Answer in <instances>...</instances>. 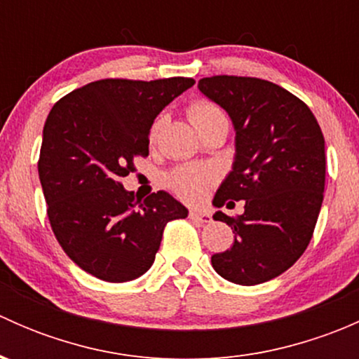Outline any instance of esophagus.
<instances>
[{
	"label": "esophagus",
	"instance_id": "1",
	"mask_svg": "<svg viewBox=\"0 0 359 359\" xmlns=\"http://www.w3.org/2000/svg\"><path fill=\"white\" fill-rule=\"evenodd\" d=\"M189 219L194 220V222H198V224H210V222H212V217H210L208 213L198 212V210H191Z\"/></svg>",
	"mask_w": 359,
	"mask_h": 359
}]
</instances>
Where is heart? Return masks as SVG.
I'll list each match as a JSON object with an SVG mask.
<instances>
[{"label":"heart","mask_w":359,"mask_h":359,"mask_svg":"<svg viewBox=\"0 0 359 359\" xmlns=\"http://www.w3.org/2000/svg\"><path fill=\"white\" fill-rule=\"evenodd\" d=\"M187 116H189L191 123L196 126L200 133L205 132L208 126L215 125V123L227 121L226 112L220 109L215 102L206 99L193 100L187 107ZM163 121H165V116H158L154 119L149 130L151 140L158 137ZM217 179H219V172L213 166L187 165L170 172L168 177H166V186L180 200L187 203H200L205 200L208 191L215 186Z\"/></svg>","instance_id":"heart-1"}]
</instances>
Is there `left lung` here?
Listing matches in <instances>:
<instances>
[{"label": "left lung", "mask_w": 359, "mask_h": 359, "mask_svg": "<svg viewBox=\"0 0 359 359\" xmlns=\"http://www.w3.org/2000/svg\"><path fill=\"white\" fill-rule=\"evenodd\" d=\"M208 99L229 112L236 130V159L213 198L233 229V247L212 257V266L238 285L280 276L306 252L325 191V139L306 102L280 85L250 76H210L198 81Z\"/></svg>", "instance_id": "1"}]
</instances>
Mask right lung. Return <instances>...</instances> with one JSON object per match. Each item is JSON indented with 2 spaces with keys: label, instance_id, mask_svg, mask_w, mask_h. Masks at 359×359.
<instances>
[{
  "label": "right lung",
  "instance_id": "right-lung-1",
  "mask_svg": "<svg viewBox=\"0 0 359 359\" xmlns=\"http://www.w3.org/2000/svg\"><path fill=\"white\" fill-rule=\"evenodd\" d=\"M193 78H106L72 90L50 111L38 173L46 215L69 259L99 280L123 283L154 262L170 220L187 210L165 191L135 200L121 179L149 156L154 118Z\"/></svg>",
  "mask_w": 359,
  "mask_h": 359
}]
</instances>
